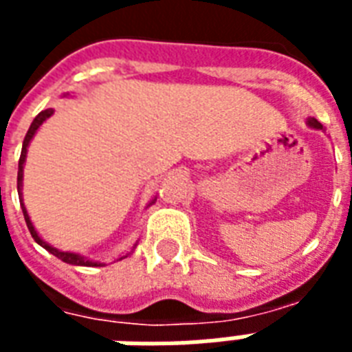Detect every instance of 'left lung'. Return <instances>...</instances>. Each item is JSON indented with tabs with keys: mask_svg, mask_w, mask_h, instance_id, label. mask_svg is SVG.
I'll return each instance as SVG.
<instances>
[{
	"mask_svg": "<svg viewBox=\"0 0 352 352\" xmlns=\"http://www.w3.org/2000/svg\"><path fill=\"white\" fill-rule=\"evenodd\" d=\"M308 124H309V126H311V129H322V124L319 123L317 119H314V117H309Z\"/></svg>",
	"mask_w": 352,
	"mask_h": 352,
	"instance_id": "1",
	"label": "left lung"
}]
</instances>
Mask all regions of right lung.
<instances>
[{
    "mask_svg": "<svg viewBox=\"0 0 352 352\" xmlns=\"http://www.w3.org/2000/svg\"><path fill=\"white\" fill-rule=\"evenodd\" d=\"M54 113V110L52 108H48V110L41 111L35 119H33V123H31L30 130H28V134H25V138H23V145H22V155H20V162H18V196H20V190H22V177H23V162H25V153H28V145H30L31 138L35 136V132L38 130V126L48 119V117ZM22 212H23V218H25V223H28V229H30L31 236L35 239V242H38L41 246H43L44 250H48L50 254H54L56 257H59L61 261L69 263V265H78V267H102V263L98 261H89V259H85V257L78 256V254H70V252H59L57 248H52L50 244H46V242L38 236V233L35 231V228H33V223H31L30 220V214H28V210H25V207H23L22 203Z\"/></svg>",
    "mask_w": 352,
    "mask_h": 352,
    "instance_id": "right-lung-1",
    "label": "right lung"
}]
</instances>
